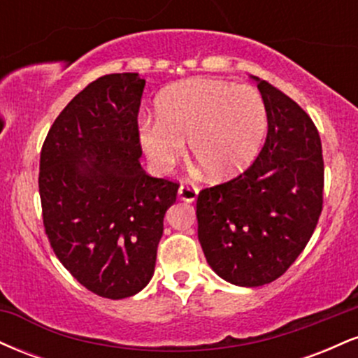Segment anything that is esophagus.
Segmentation results:
<instances>
[{"instance_id": "esophagus-1", "label": "esophagus", "mask_w": 358, "mask_h": 358, "mask_svg": "<svg viewBox=\"0 0 358 358\" xmlns=\"http://www.w3.org/2000/svg\"><path fill=\"white\" fill-rule=\"evenodd\" d=\"M196 195H199V188H196L193 183L185 182V183L180 185L178 196L182 200H185V202H193V200L196 199Z\"/></svg>"}]
</instances>
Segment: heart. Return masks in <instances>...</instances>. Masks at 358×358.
<instances>
[{"mask_svg":"<svg viewBox=\"0 0 358 358\" xmlns=\"http://www.w3.org/2000/svg\"><path fill=\"white\" fill-rule=\"evenodd\" d=\"M158 117H145L139 141L156 170L182 158L185 141L210 178L224 180L248 168L261 150L268 114L250 85L192 79L171 85L156 102Z\"/></svg>","mask_w":358,"mask_h":358,"instance_id":"1","label":"heart"}]
</instances>
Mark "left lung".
Returning <instances> with one entry per match:
<instances>
[{
    "label": "left lung",
    "mask_w": 358,
    "mask_h": 358,
    "mask_svg": "<svg viewBox=\"0 0 358 358\" xmlns=\"http://www.w3.org/2000/svg\"><path fill=\"white\" fill-rule=\"evenodd\" d=\"M268 136L244 173L203 188L199 241L210 268L237 286H262L286 273L313 236L323 208L322 141L311 117L268 80L254 77Z\"/></svg>",
    "instance_id": "left-lung-1"
}]
</instances>
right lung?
<instances>
[{
    "label": "right lung",
    "mask_w": 358,
    "mask_h": 358,
    "mask_svg": "<svg viewBox=\"0 0 358 358\" xmlns=\"http://www.w3.org/2000/svg\"><path fill=\"white\" fill-rule=\"evenodd\" d=\"M145 79L109 73L55 119L40 153L43 227L53 252L97 296L122 299L155 273L163 219L180 183L139 165Z\"/></svg>",
    "instance_id": "obj_1"
}]
</instances>
